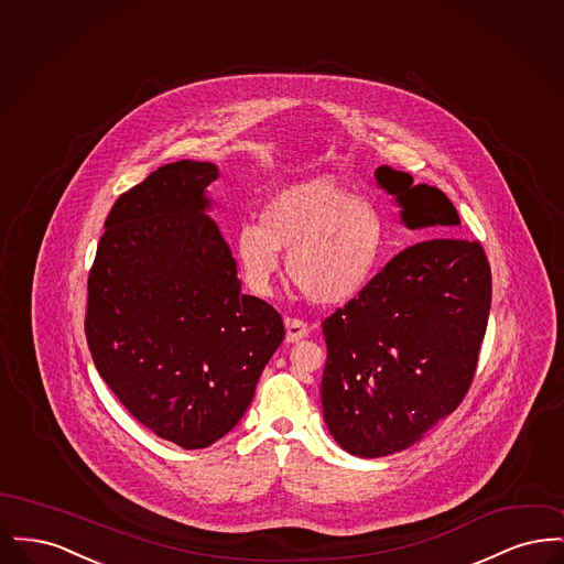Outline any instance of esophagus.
Returning a JSON list of instances; mask_svg holds the SVG:
<instances>
[{
    "instance_id": "esophagus-1",
    "label": "esophagus",
    "mask_w": 564,
    "mask_h": 564,
    "mask_svg": "<svg viewBox=\"0 0 564 564\" xmlns=\"http://www.w3.org/2000/svg\"><path fill=\"white\" fill-rule=\"evenodd\" d=\"M285 329H288V336H285L288 343H297V340L306 338L308 332H311V327L306 323L300 322V319H292V317L285 319Z\"/></svg>"
}]
</instances>
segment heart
Listing matches in <instances>:
<instances>
[{
  "mask_svg": "<svg viewBox=\"0 0 564 564\" xmlns=\"http://www.w3.org/2000/svg\"><path fill=\"white\" fill-rule=\"evenodd\" d=\"M384 226L375 207L329 180H308L276 192L262 221L245 219L235 253L247 285L270 294L283 269L313 302L336 306L364 294L375 276Z\"/></svg>",
  "mask_w": 564,
  "mask_h": 564,
  "instance_id": "heart-1",
  "label": "heart"
}]
</instances>
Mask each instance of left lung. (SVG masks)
<instances>
[{
  "mask_svg": "<svg viewBox=\"0 0 564 564\" xmlns=\"http://www.w3.org/2000/svg\"><path fill=\"white\" fill-rule=\"evenodd\" d=\"M375 180L408 230L437 239L403 249L364 294L323 322V419L336 444L361 458L410 448L460 403L492 290L482 245L442 237L460 226L442 189L414 184L389 164Z\"/></svg>",
  "mask_w": 564,
  "mask_h": 564,
  "instance_id": "1",
  "label": "left lung"
}]
</instances>
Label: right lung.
<instances>
[{
    "mask_svg": "<svg viewBox=\"0 0 564 564\" xmlns=\"http://www.w3.org/2000/svg\"><path fill=\"white\" fill-rule=\"evenodd\" d=\"M214 162L150 173L111 207L88 274L86 340L113 395L162 440L207 448L235 430L272 352L281 315L241 294L209 217Z\"/></svg>",
    "mask_w": 564,
    "mask_h": 564,
    "instance_id": "right-lung-1",
    "label": "right lung"
}]
</instances>
